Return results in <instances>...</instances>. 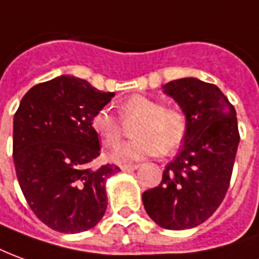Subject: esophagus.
<instances>
[{
  "label": "esophagus",
  "instance_id": "1",
  "mask_svg": "<svg viewBox=\"0 0 259 259\" xmlns=\"http://www.w3.org/2000/svg\"><path fill=\"white\" fill-rule=\"evenodd\" d=\"M137 168H139L137 164H124V165H120V169H122V171H135Z\"/></svg>",
  "mask_w": 259,
  "mask_h": 259
}]
</instances>
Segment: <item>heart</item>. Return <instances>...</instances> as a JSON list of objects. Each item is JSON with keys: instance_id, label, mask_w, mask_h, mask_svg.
<instances>
[{"instance_id": "b5f03b06", "label": "heart", "mask_w": 259, "mask_h": 259, "mask_svg": "<svg viewBox=\"0 0 259 259\" xmlns=\"http://www.w3.org/2000/svg\"><path fill=\"white\" fill-rule=\"evenodd\" d=\"M119 116L123 122L137 120V123L132 130L135 140L123 143L112 151L111 158L116 162L142 160L157 151L169 154L184 142L188 129L184 112L139 94L119 105ZM120 119L108 108H101L91 119L92 130L106 146H115L122 136Z\"/></svg>"}]
</instances>
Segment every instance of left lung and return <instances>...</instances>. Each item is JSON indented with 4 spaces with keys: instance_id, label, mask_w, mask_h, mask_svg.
Masks as SVG:
<instances>
[{
    "instance_id": "obj_1",
    "label": "left lung",
    "mask_w": 259,
    "mask_h": 259,
    "mask_svg": "<svg viewBox=\"0 0 259 259\" xmlns=\"http://www.w3.org/2000/svg\"><path fill=\"white\" fill-rule=\"evenodd\" d=\"M180 105L188 129L160 185L143 193L147 214L162 229L186 230L210 218L230 185L240 135L234 106L218 87L198 78L162 85Z\"/></svg>"
}]
</instances>
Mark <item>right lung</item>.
<instances>
[{
    "label": "right lung",
    "instance_id": "1",
    "mask_svg": "<svg viewBox=\"0 0 259 259\" xmlns=\"http://www.w3.org/2000/svg\"><path fill=\"white\" fill-rule=\"evenodd\" d=\"M102 92L73 75H60L32 87L14 116V164L30 209L60 233H81L104 218L106 180L116 165L95 167L98 135L94 113L109 104Z\"/></svg>",
    "mask_w": 259,
    "mask_h": 259
}]
</instances>
